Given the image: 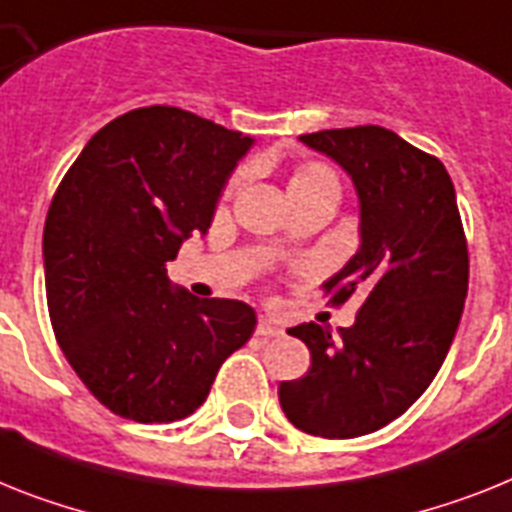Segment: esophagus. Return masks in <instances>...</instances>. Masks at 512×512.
Returning <instances> with one entry per match:
<instances>
[{
	"label": "esophagus",
	"mask_w": 512,
	"mask_h": 512,
	"mask_svg": "<svg viewBox=\"0 0 512 512\" xmlns=\"http://www.w3.org/2000/svg\"><path fill=\"white\" fill-rule=\"evenodd\" d=\"M255 333L260 338H273V336H281L283 328H281V325H278V322L270 320V317H260V320H257Z\"/></svg>",
	"instance_id": "obj_1"
}]
</instances>
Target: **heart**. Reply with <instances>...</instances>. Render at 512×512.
Returning <instances> with one entry per match:
<instances>
[{
	"label": "heart",
	"mask_w": 512,
	"mask_h": 512,
	"mask_svg": "<svg viewBox=\"0 0 512 512\" xmlns=\"http://www.w3.org/2000/svg\"><path fill=\"white\" fill-rule=\"evenodd\" d=\"M317 179H336V176H333V171H330V169L320 166V163H309V166H304L302 171H296V176L291 179V184L317 182Z\"/></svg>",
	"instance_id": "obj_1"
}]
</instances>
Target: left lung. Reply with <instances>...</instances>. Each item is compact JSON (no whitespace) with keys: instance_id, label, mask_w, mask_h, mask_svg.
I'll list each match as a JSON object with an SVG mask.
<instances>
[{"instance_id":"left-lung-1","label":"left lung","mask_w":512,"mask_h":512,"mask_svg":"<svg viewBox=\"0 0 512 512\" xmlns=\"http://www.w3.org/2000/svg\"><path fill=\"white\" fill-rule=\"evenodd\" d=\"M351 176L362 244L325 281L330 304L362 294L351 328L302 322L312 367L278 388L296 429L328 440L369 435L409 409L442 367L463 315L468 247L440 158L364 124L299 137Z\"/></svg>"}]
</instances>
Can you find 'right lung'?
<instances>
[{"mask_svg":"<svg viewBox=\"0 0 512 512\" xmlns=\"http://www.w3.org/2000/svg\"><path fill=\"white\" fill-rule=\"evenodd\" d=\"M252 137L176 106L127 111L90 137L44 226L46 302L59 349L117 416L176 422L205 403L257 325L236 299L171 289V263Z\"/></svg>","mask_w":512,"mask_h":512,"instance_id":"1","label":"right lung"}]
</instances>
